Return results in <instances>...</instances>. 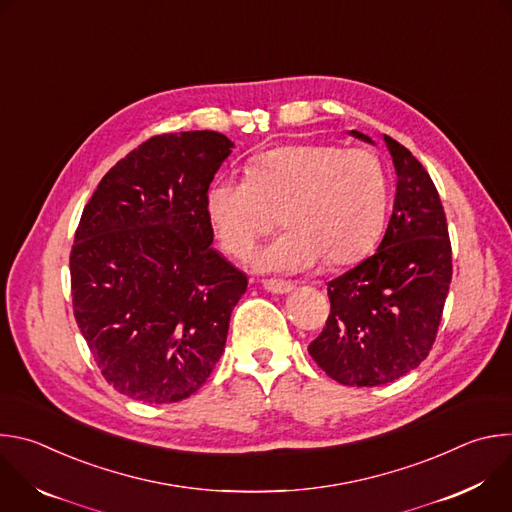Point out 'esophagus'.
<instances>
[{
  "mask_svg": "<svg viewBox=\"0 0 512 512\" xmlns=\"http://www.w3.org/2000/svg\"><path fill=\"white\" fill-rule=\"evenodd\" d=\"M263 287L269 291V294H289V291L294 289V283L279 281V279H265Z\"/></svg>",
  "mask_w": 512,
  "mask_h": 512,
  "instance_id": "esophagus-1",
  "label": "esophagus"
}]
</instances>
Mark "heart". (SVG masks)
Returning a JSON list of instances; mask_svg holds the SVG:
<instances>
[{"label":"heart","mask_w":512,"mask_h":512,"mask_svg":"<svg viewBox=\"0 0 512 512\" xmlns=\"http://www.w3.org/2000/svg\"><path fill=\"white\" fill-rule=\"evenodd\" d=\"M389 176L371 150L283 145L249 164V178L221 176L206 192L210 223L229 253L249 259L281 221L287 227L259 257L265 273H302L328 259L354 263L379 241Z\"/></svg>","instance_id":"heart-1"}]
</instances>
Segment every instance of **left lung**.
I'll use <instances>...</instances> for the list:
<instances>
[{"label": "left lung", "instance_id": "obj_1", "mask_svg": "<svg viewBox=\"0 0 512 512\" xmlns=\"http://www.w3.org/2000/svg\"><path fill=\"white\" fill-rule=\"evenodd\" d=\"M352 137L375 143L369 135ZM397 192L375 255L328 283L330 316L308 346L318 367L348 387L387 385L417 369L442 322L452 281L446 212L429 174L389 135Z\"/></svg>", "mask_w": 512, "mask_h": 512}]
</instances>
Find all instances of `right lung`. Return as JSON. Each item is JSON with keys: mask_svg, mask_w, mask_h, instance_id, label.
I'll list each match as a JSON object with an SVG mask.
<instances>
[{"mask_svg": "<svg viewBox=\"0 0 512 512\" xmlns=\"http://www.w3.org/2000/svg\"><path fill=\"white\" fill-rule=\"evenodd\" d=\"M235 143L164 133L119 160L87 202L70 251L72 308L119 393L176 403L221 358L247 275L212 249L206 192Z\"/></svg>", "mask_w": 512, "mask_h": 512, "instance_id": "1", "label": "right lung"}]
</instances>
